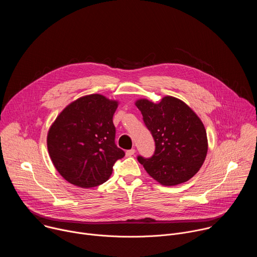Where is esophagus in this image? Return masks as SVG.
Masks as SVG:
<instances>
[{
	"label": "esophagus",
	"instance_id": "1",
	"mask_svg": "<svg viewBox=\"0 0 257 257\" xmlns=\"http://www.w3.org/2000/svg\"><path fill=\"white\" fill-rule=\"evenodd\" d=\"M134 154H135V150L134 149L129 150V151L126 152V157H132Z\"/></svg>",
	"mask_w": 257,
	"mask_h": 257
}]
</instances>
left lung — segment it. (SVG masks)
<instances>
[{"label":"left lung","instance_id":"1","mask_svg":"<svg viewBox=\"0 0 257 257\" xmlns=\"http://www.w3.org/2000/svg\"><path fill=\"white\" fill-rule=\"evenodd\" d=\"M135 104L156 142L153 157L139 156L138 162L165 186H175L191 179L207 154L206 131L199 117L184 101L169 95L159 103L141 98Z\"/></svg>","mask_w":257,"mask_h":257}]
</instances>
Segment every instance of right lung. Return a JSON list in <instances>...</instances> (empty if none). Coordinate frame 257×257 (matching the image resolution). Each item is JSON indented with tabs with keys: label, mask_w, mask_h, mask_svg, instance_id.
<instances>
[{
	"label": "right lung",
	"mask_w": 257,
	"mask_h": 257,
	"mask_svg": "<svg viewBox=\"0 0 257 257\" xmlns=\"http://www.w3.org/2000/svg\"><path fill=\"white\" fill-rule=\"evenodd\" d=\"M117 100L101 94L68 104L48 133V151L60 175L71 184L91 188L108 180L114 164L125 156L115 143L113 116Z\"/></svg>",
	"instance_id": "right-lung-1"
}]
</instances>
